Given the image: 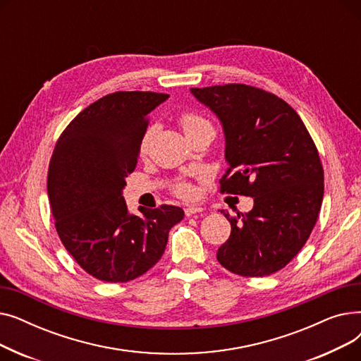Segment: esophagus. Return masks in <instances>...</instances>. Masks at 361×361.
Here are the masks:
<instances>
[{"label":"esophagus","instance_id":"34e87169","mask_svg":"<svg viewBox=\"0 0 361 361\" xmlns=\"http://www.w3.org/2000/svg\"><path fill=\"white\" fill-rule=\"evenodd\" d=\"M204 209L203 207H200V206H188V207H185L184 209V214H185V216H192V215H195V214H202Z\"/></svg>","mask_w":361,"mask_h":361}]
</instances>
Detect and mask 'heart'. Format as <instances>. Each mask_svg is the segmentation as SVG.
I'll return each instance as SVG.
<instances>
[{
  "label": "heart",
  "instance_id": "1",
  "mask_svg": "<svg viewBox=\"0 0 361 361\" xmlns=\"http://www.w3.org/2000/svg\"><path fill=\"white\" fill-rule=\"evenodd\" d=\"M178 121H180V126L183 128V131L185 133V136H190L192 133H195L196 130H199L204 126H211L202 116H199V114H195L192 111L181 112L180 117H178ZM150 140H152V130L149 128V130L145 131V135L142 136L140 143H139V150L142 152V154H145V152L147 150V147L150 145ZM174 193L177 196L183 197V199H192V197H195L196 190L190 183L180 181L174 187Z\"/></svg>",
  "mask_w": 361,
  "mask_h": 361
}]
</instances>
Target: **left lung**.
Wrapping results in <instances>:
<instances>
[{
    "label": "left lung",
    "mask_w": 361,
    "mask_h": 361,
    "mask_svg": "<svg viewBox=\"0 0 361 361\" xmlns=\"http://www.w3.org/2000/svg\"><path fill=\"white\" fill-rule=\"evenodd\" d=\"M219 118L226 173L221 193L250 196L253 209L230 216L231 235L218 249L225 269L267 276L306 244L324 199V168L298 114L276 94L241 83L192 87Z\"/></svg>",
    "instance_id": "obj_1"
}]
</instances>
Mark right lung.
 Here are the masks:
<instances>
[{
	"instance_id": "add662e5",
	"label": "right lung",
	"mask_w": 361,
	"mask_h": 361,
	"mask_svg": "<svg viewBox=\"0 0 361 361\" xmlns=\"http://www.w3.org/2000/svg\"><path fill=\"white\" fill-rule=\"evenodd\" d=\"M166 99L155 92L109 93L85 108L55 145L48 169L55 228L80 268L99 281L127 282L147 272L184 218L171 204L131 215L123 197L149 112Z\"/></svg>"
}]
</instances>
